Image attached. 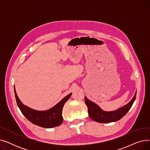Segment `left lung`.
<instances>
[{
	"label": "left lung",
	"mask_w": 150,
	"mask_h": 150,
	"mask_svg": "<svg viewBox=\"0 0 150 150\" xmlns=\"http://www.w3.org/2000/svg\"><path fill=\"white\" fill-rule=\"evenodd\" d=\"M136 97V93L127 105L117 109V111L111 112H105L103 111L98 105L88 100L86 97H84V100L85 103L88 106L89 116L91 119L99 123H110L119 120L125 115L131 108Z\"/></svg>",
	"instance_id": "left-lung-1"
}]
</instances>
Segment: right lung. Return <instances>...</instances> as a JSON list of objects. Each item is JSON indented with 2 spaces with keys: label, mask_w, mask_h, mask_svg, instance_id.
Masks as SVG:
<instances>
[{
  "label": "right lung",
  "mask_w": 150,
  "mask_h": 150,
  "mask_svg": "<svg viewBox=\"0 0 150 150\" xmlns=\"http://www.w3.org/2000/svg\"><path fill=\"white\" fill-rule=\"evenodd\" d=\"M15 97L21 112L32 123L45 128H53L60 125L62 121V108L72 93L69 94L58 104L48 111H38L23 105L18 97L14 88Z\"/></svg>",
  "instance_id": "right-lung-1"
}]
</instances>
